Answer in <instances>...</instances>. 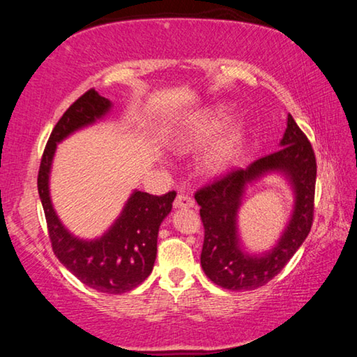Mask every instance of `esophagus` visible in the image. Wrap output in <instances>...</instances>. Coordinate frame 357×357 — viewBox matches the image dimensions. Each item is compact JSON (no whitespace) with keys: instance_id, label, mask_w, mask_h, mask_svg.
Listing matches in <instances>:
<instances>
[{"instance_id":"1","label":"esophagus","mask_w":357,"mask_h":357,"mask_svg":"<svg viewBox=\"0 0 357 357\" xmlns=\"http://www.w3.org/2000/svg\"><path fill=\"white\" fill-rule=\"evenodd\" d=\"M193 204H195L193 198L190 195H185V193H178L173 202L174 208H193Z\"/></svg>"}]
</instances>
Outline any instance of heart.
Listing matches in <instances>:
<instances>
[{
	"instance_id": "heart-1",
	"label": "heart",
	"mask_w": 357,
	"mask_h": 357,
	"mask_svg": "<svg viewBox=\"0 0 357 357\" xmlns=\"http://www.w3.org/2000/svg\"><path fill=\"white\" fill-rule=\"evenodd\" d=\"M234 118L233 112L228 107H219L215 110L190 121L185 128L181 130L176 143L183 149H193L202 146L209 140H213L215 135L231 123ZM241 148V130L239 128H229L206 154L203 155L202 167L206 173H222L236 160Z\"/></svg>"
}]
</instances>
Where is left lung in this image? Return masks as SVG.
Masks as SVG:
<instances>
[{
  "mask_svg": "<svg viewBox=\"0 0 357 357\" xmlns=\"http://www.w3.org/2000/svg\"><path fill=\"white\" fill-rule=\"evenodd\" d=\"M280 149L258 159L243 170H231L195 192L204 227L202 268L215 285L245 291L273 280L285 268L310 233L315 209L317 159L310 142L291 114ZM268 171L285 172L295 189V211L289 227L273 251L249 256L240 249L237 209L245 185Z\"/></svg>",
  "mask_w": 357,
  "mask_h": 357,
  "instance_id": "left-lung-1",
  "label": "left lung"
}]
</instances>
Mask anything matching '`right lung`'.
Instances as JSON below:
<instances>
[{"instance_id":"1","label":"right lung","mask_w":357,"mask_h":357,"mask_svg":"<svg viewBox=\"0 0 357 357\" xmlns=\"http://www.w3.org/2000/svg\"><path fill=\"white\" fill-rule=\"evenodd\" d=\"M110 100L96 89L80 96L53 128L40 159L38 190L44 208L48 238L56 258L78 280L100 293L121 294L140 285L153 271L157 253V233L172 211L176 192L151 195L135 190L118 219L104 233L78 236L70 233L53 209L48 174L56 143L77 129L93 124L110 110Z\"/></svg>"}]
</instances>
